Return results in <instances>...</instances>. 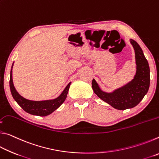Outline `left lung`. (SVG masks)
Returning a JSON list of instances; mask_svg holds the SVG:
<instances>
[{"mask_svg":"<svg viewBox=\"0 0 159 159\" xmlns=\"http://www.w3.org/2000/svg\"><path fill=\"white\" fill-rule=\"evenodd\" d=\"M130 43L135 52L137 65L136 74L133 80L111 93L102 91L95 79L92 81L93 89L98 97L119 110L130 109L138 105L148 92L150 84V70L147 59L138 43L133 39H130Z\"/></svg>","mask_w":159,"mask_h":159,"instance_id":"8db88e82","label":"left lung"}]
</instances>
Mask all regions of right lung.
<instances>
[{"instance_id":"1","label":"right lung","mask_w":159,"mask_h":159,"mask_svg":"<svg viewBox=\"0 0 159 159\" xmlns=\"http://www.w3.org/2000/svg\"><path fill=\"white\" fill-rule=\"evenodd\" d=\"M12 71L11 69L10 78V88L12 95L19 105L29 114L39 116H45L50 114L51 113H52L54 111H55L56 109L59 108L66 98V95L67 93H68L71 83H69L66 85L65 89L64 90L62 93L58 98L52 99V100L31 101L24 98L15 90L12 82Z\"/></svg>"}]
</instances>
